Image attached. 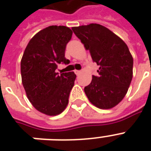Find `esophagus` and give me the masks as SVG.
<instances>
[{
  "instance_id": "obj_1",
  "label": "esophagus",
  "mask_w": 151,
  "mask_h": 151,
  "mask_svg": "<svg viewBox=\"0 0 151 151\" xmlns=\"http://www.w3.org/2000/svg\"><path fill=\"white\" fill-rule=\"evenodd\" d=\"M74 72L77 75V76H78V75H79L80 73H81V71H80V70H75Z\"/></svg>"
}]
</instances>
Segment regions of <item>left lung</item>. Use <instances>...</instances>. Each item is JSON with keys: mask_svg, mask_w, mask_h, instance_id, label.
<instances>
[{"mask_svg": "<svg viewBox=\"0 0 151 151\" xmlns=\"http://www.w3.org/2000/svg\"><path fill=\"white\" fill-rule=\"evenodd\" d=\"M72 29L100 66L98 76H93L90 85L84 88L86 95L96 108H114L124 98L132 79L133 58L126 43L99 24Z\"/></svg>", "mask_w": 151, "mask_h": 151, "instance_id": "8db88e82", "label": "left lung"}]
</instances>
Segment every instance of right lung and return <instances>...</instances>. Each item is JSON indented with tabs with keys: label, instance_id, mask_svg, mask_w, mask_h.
<instances>
[{
	"label": "right lung",
	"instance_id": "1",
	"mask_svg": "<svg viewBox=\"0 0 151 151\" xmlns=\"http://www.w3.org/2000/svg\"><path fill=\"white\" fill-rule=\"evenodd\" d=\"M72 36L68 27L48 26L30 40L22 58V83L26 96L37 111L47 115L61 114L68 105L76 75L58 74L56 69L58 64H69L65 51Z\"/></svg>",
	"mask_w": 151,
	"mask_h": 151
}]
</instances>
